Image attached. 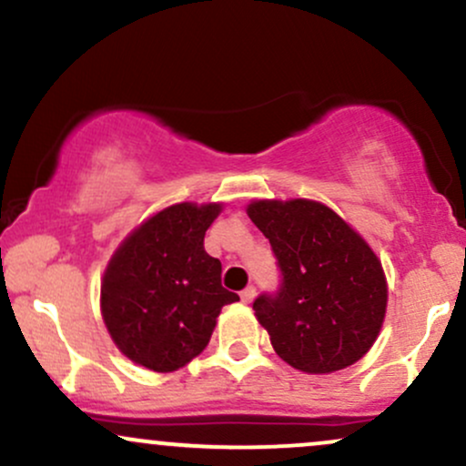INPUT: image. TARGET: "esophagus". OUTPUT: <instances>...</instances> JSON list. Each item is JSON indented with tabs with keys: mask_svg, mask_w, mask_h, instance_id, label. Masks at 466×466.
Wrapping results in <instances>:
<instances>
[{
	"mask_svg": "<svg viewBox=\"0 0 466 466\" xmlns=\"http://www.w3.org/2000/svg\"><path fill=\"white\" fill-rule=\"evenodd\" d=\"M254 296H256V287L254 285L245 287L243 291H240V300H243L245 304H249L251 300H254Z\"/></svg>",
	"mask_w": 466,
	"mask_h": 466,
	"instance_id": "34e87169",
	"label": "esophagus"
}]
</instances>
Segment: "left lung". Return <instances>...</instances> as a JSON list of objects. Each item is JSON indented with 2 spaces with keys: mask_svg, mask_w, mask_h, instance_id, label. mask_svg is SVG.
Listing matches in <instances>:
<instances>
[{
  "mask_svg": "<svg viewBox=\"0 0 466 466\" xmlns=\"http://www.w3.org/2000/svg\"><path fill=\"white\" fill-rule=\"evenodd\" d=\"M248 215L269 238L282 276L276 293L254 300L274 350L309 374L360 361L388 304L386 276L370 245L311 199L251 201Z\"/></svg>",
  "mask_w": 466,
  "mask_h": 466,
  "instance_id": "left-lung-1",
  "label": "left lung"
}]
</instances>
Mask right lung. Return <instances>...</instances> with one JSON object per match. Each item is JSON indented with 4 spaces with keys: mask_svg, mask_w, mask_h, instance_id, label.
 I'll return each mask as SVG.
<instances>
[{
    "mask_svg": "<svg viewBox=\"0 0 466 466\" xmlns=\"http://www.w3.org/2000/svg\"><path fill=\"white\" fill-rule=\"evenodd\" d=\"M221 203H175L136 228L106 265L100 311L122 355L155 372L186 366L210 341L226 304L221 263L203 249Z\"/></svg>",
    "mask_w": 466,
    "mask_h": 466,
    "instance_id": "right-lung-1",
    "label": "right lung"
}]
</instances>
